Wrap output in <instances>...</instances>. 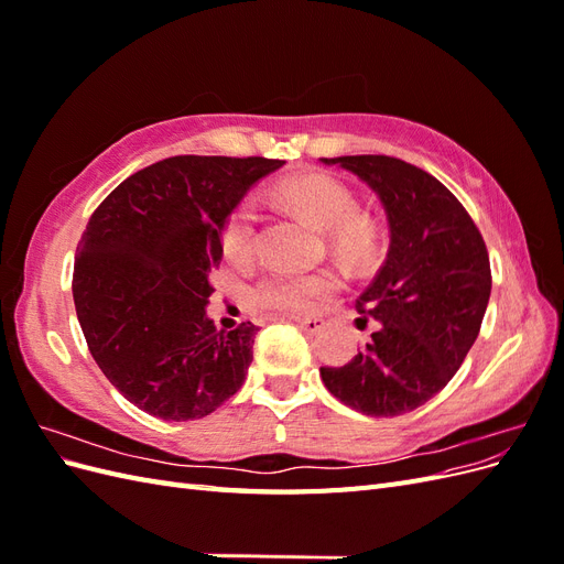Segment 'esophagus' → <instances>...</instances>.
I'll return each mask as SVG.
<instances>
[{"instance_id": "obj_1", "label": "esophagus", "mask_w": 564, "mask_h": 564, "mask_svg": "<svg viewBox=\"0 0 564 564\" xmlns=\"http://www.w3.org/2000/svg\"><path fill=\"white\" fill-rule=\"evenodd\" d=\"M296 327L305 334H317L324 327V319H319V317H296Z\"/></svg>"}]
</instances>
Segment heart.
Masks as SVG:
<instances>
[{
	"mask_svg": "<svg viewBox=\"0 0 564 564\" xmlns=\"http://www.w3.org/2000/svg\"><path fill=\"white\" fill-rule=\"evenodd\" d=\"M278 199L313 226L324 230L327 247L336 259L352 268H367L379 261L386 242V228L371 212L360 209L352 187L329 174H305L278 185ZM259 207L251 197L235 204L224 226V249L235 263H247L256 253L259 237ZM338 289L332 270L308 275L272 272L251 289V299L261 311L275 315H308Z\"/></svg>",
	"mask_w": 564,
	"mask_h": 564,
	"instance_id": "obj_1",
	"label": "heart"
}]
</instances>
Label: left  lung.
<instances>
[{
    "mask_svg": "<svg viewBox=\"0 0 564 564\" xmlns=\"http://www.w3.org/2000/svg\"><path fill=\"white\" fill-rule=\"evenodd\" d=\"M322 162L340 164L379 193L390 249L355 301L379 329L348 365L319 367V377L355 412L400 416L452 381L480 334L491 292L487 245L464 204L423 169L388 155Z\"/></svg>",
    "mask_w": 564,
    "mask_h": 564,
    "instance_id": "8db88e82",
    "label": "left lung"
}]
</instances>
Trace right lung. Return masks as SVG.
Returning a JSON list of instances; mask_svg holds the SVG:
<instances>
[{"instance_id": "obj_1", "label": "right lung", "mask_w": 564, "mask_h": 564, "mask_svg": "<svg viewBox=\"0 0 564 564\" xmlns=\"http://www.w3.org/2000/svg\"><path fill=\"white\" fill-rule=\"evenodd\" d=\"M284 160L178 155L131 174L98 204L77 245L73 299L106 379L145 414L202 419L242 388L251 322L207 317L224 226L249 187Z\"/></svg>"}]
</instances>
